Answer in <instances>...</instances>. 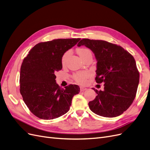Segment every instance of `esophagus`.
<instances>
[{"mask_svg": "<svg viewBox=\"0 0 150 150\" xmlns=\"http://www.w3.org/2000/svg\"><path fill=\"white\" fill-rule=\"evenodd\" d=\"M86 89H87V88H86L84 87H82V86H81V87H80V91H86Z\"/></svg>", "mask_w": 150, "mask_h": 150, "instance_id": "esophagus-1", "label": "esophagus"}]
</instances>
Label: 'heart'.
<instances>
[{
  "label": "heart",
  "mask_w": 150,
  "mask_h": 150,
  "mask_svg": "<svg viewBox=\"0 0 150 150\" xmlns=\"http://www.w3.org/2000/svg\"><path fill=\"white\" fill-rule=\"evenodd\" d=\"M91 51L88 49L85 48H79L77 50V52H78V55L82 59L84 56H85L88 53L90 52ZM69 55V52H66L64 55L62 56V64L64 65L66 62V61L67 59V57ZM89 76V74L87 72H78V73H76L74 76V78L76 82H78L79 84H83L86 82V79Z\"/></svg>",
  "instance_id": "obj_1"
}]
</instances>
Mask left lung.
Here are the masks:
<instances>
[{
	"label": "left lung",
	"instance_id": "left-lung-1",
	"mask_svg": "<svg viewBox=\"0 0 150 150\" xmlns=\"http://www.w3.org/2000/svg\"><path fill=\"white\" fill-rule=\"evenodd\" d=\"M91 50L97 61L96 83H104V90L89 103L95 114L107 117L121 115L133 103L139 74L133 56L122 47L102 40L83 39L78 46Z\"/></svg>",
	"mask_w": 150,
	"mask_h": 150
}]
</instances>
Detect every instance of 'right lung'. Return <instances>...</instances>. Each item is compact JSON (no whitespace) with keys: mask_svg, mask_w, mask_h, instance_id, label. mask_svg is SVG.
I'll return each mask as SVG.
<instances>
[{"mask_svg":"<svg viewBox=\"0 0 150 150\" xmlns=\"http://www.w3.org/2000/svg\"><path fill=\"white\" fill-rule=\"evenodd\" d=\"M78 39H58L40 42L23 60L20 72V93L29 110L42 120L60 117L69 110L72 99L80 92L78 85L61 88L55 72L62 69L64 54L78 43Z\"/></svg>","mask_w":150,"mask_h":150,"instance_id":"1","label":"right lung"}]
</instances>
